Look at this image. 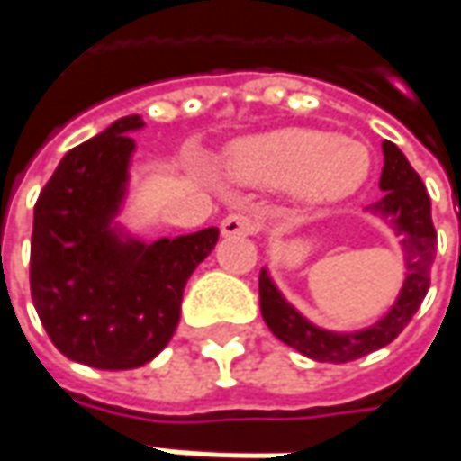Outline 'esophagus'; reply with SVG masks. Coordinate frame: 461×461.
Here are the masks:
<instances>
[{
  "label": "esophagus",
  "instance_id": "34e87169",
  "mask_svg": "<svg viewBox=\"0 0 461 461\" xmlns=\"http://www.w3.org/2000/svg\"><path fill=\"white\" fill-rule=\"evenodd\" d=\"M258 231H260V221L247 212H234V214L224 216V221H221V234H227V237H237V234L249 237Z\"/></svg>",
  "mask_w": 461,
  "mask_h": 461
}]
</instances>
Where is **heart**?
Instances as JSON below:
<instances>
[{
  "label": "heart",
  "mask_w": 461,
  "mask_h": 461,
  "mask_svg": "<svg viewBox=\"0 0 461 461\" xmlns=\"http://www.w3.org/2000/svg\"><path fill=\"white\" fill-rule=\"evenodd\" d=\"M234 178L255 185H288L303 201L352 196L370 176L367 148L321 130L285 127L247 137L230 152Z\"/></svg>",
  "instance_id": "heart-1"
}]
</instances>
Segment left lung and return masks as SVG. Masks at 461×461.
<instances>
[{"label": "left lung", "mask_w": 461, "mask_h": 461, "mask_svg": "<svg viewBox=\"0 0 461 461\" xmlns=\"http://www.w3.org/2000/svg\"><path fill=\"white\" fill-rule=\"evenodd\" d=\"M385 166L380 176V188L385 191L383 199L375 201L370 212L383 216L393 230L401 234V245L405 252V276L401 298L390 309L385 319H380L370 329L355 334H334L309 324L294 306H288L267 278L260 273V311L270 331L298 349L301 355L316 362H352L365 357L380 347H388L403 331L413 313L419 311L431 285V265L437 255V230L431 221V199L420 176L405 160V155L393 142H383Z\"/></svg>", "instance_id": "left-lung-1"}]
</instances>
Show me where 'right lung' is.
Segmentation results:
<instances>
[{
    "label": "right lung",
    "instance_id": "right-lung-1",
    "mask_svg": "<svg viewBox=\"0 0 461 461\" xmlns=\"http://www.w3.org/2000/svg\"><path fill=\"white\" fill-rule=\"evenodd\" d=\"M140 117H122L66 152L38 196L30 294L60 355L99 370H132L163 352L181 319L185 280L214 249L209 227L152 245L112 231Z\"/></svg>",
    "mask_w": 461,
    "mask_h": 461
}]
</instances>
